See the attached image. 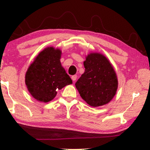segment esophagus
Listing matches in <instances>:
<instances>
[{
    "instance_id": "esophagus-1",
    "label": "esophagus",
    "mask_w": 150,
    "mask_h": 150,
    "mask_svg": "<svg viewBox=\"0 0 150 150\" xmlns=\"http://www.w3.org/2000/svg\"><path fill=\"white\" fill-rule=\"evenodd\" d=\"M71 79L73 81H76V79H77V75H73V76H71Z\"/></svg>"
}]
</instances>
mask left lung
Instances as JSON below:
<instances>
[{"label": "left lung", "instance_id": "1", "mask_svg": "<svg viewBox=\"0 0 150 150\" xmlns=\"http://www.w3.org/2000/svg\"><path fill=\"white\" fill-rule=\"evenodd\" d=\"M84 67V73L75 83L83 99L93 107L110 102L116 93L118 80L109 61L102 54L91 53Z\"/></svg>", "mask_w": 150, "mask_h": 150}]
</instances>
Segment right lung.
<instances>
[{
  "label": "right lung",
  "instance_id": "obj_1",
  "mask_svg": "<svg viewBox=\"0 0 150 150\" xmlns=\"http://www.w3.org/2000/svg\"><path fill=\"white\" fill-rule=\"evenodd\" d=\"M62 52L50 47L45 48L28 69L25 82L33 97L41 102L52 100L57 91L72 83V80L61 65Z\"/></svg>",
  "mask_w": 150,
  "mask_h": 150
}]
</instances>
